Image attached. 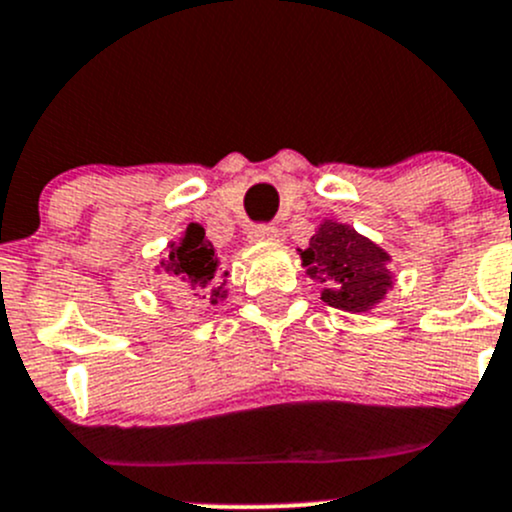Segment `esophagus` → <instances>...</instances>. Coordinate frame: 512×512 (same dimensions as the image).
Wrapping results in <instances>:
<instances>
[{
	"instance_id": "obj_1",
	"label": "esophagus",
	"mask_w": 512,
	"mask_h": 512,
	"mask_svg": "<svg viewBox=\"0 0 512 512\" xmlns=\"http://www.w3.org/2000/svg\"><path fill=\"white\" fill-rule=\"evenodd\" d=\"M280 237V230H277L275 225H255L250 227V232H247V240L252 242V245H257V242H272Z\"/></svg>"
}]
</instances>
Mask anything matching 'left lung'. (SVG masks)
<instances>
[{"instance_id": "8db88e82", "label": "left lung", "mask_w": 512, "mask_h": 512, "mask_svg": "<svg viewBox=\"0 0 512 512\" xmlns=\"http://www.w3.org/2000/svg\"><path fill=\"white\" fill-rule=\"evenodd\" d=\"M297 252L309 280L322 285V302L342 312H371L396 282L389 252L339 220H322L309 247Z\"/></svg>"}]
</instances>
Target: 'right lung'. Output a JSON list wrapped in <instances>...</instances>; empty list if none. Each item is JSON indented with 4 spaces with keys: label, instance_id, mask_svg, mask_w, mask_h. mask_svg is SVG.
<instances>
[{
    "label": "right lung",
    "instance_id": "add662e5",
    "mask_svg": "<svg viewBox=\"0 0 512 512\" xmlns=\"http://www.w3.org/2000/svg\"><path fill=\"white\" fill-rule=\"evenodd\" d=\"M156 272L175 277L178 287L193 297H210V304L223 302L227 297L230 272H220V257L215 255L213 242L205 237V227L200 223H190L178 240L165 245Z\"/></svg>",
    "mask_w": 512,
    "mask_h": 512
}]
</instances>
